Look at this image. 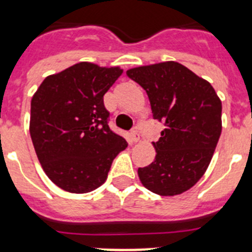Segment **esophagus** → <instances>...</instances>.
I'll return each instance as SVG.
<instances>
[{
    "label": "esophagus",
    "instance_id": "obj_1",
    "mask_svg": "<svg viewBox=\"0 0 252 252\" xmlns=\"http://www.w3.org/2000/svg\"><path fill=\"white\" fill-rule=\"evenodd\" d=\"M130 135H131V140H132L133 142H139L140 141V133H139V130H137L136 127L131 131Z\"/></svg>",
    "mask_w": 252,
    "mask_h": 252
}]
</instances>
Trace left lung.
<instances>
[{"instance_id": "8db88e82", "label": "left lung", "mask_w": 252, "mask_h": 252, "mask_svg": "<svg viewBox=\"0 0 252 252\" xmlns=\"http://www.w3.org/2000/svg\"><path fill=\"white\" fill-rule=\"evenodd\" d=\"M146 91L155 120L165 124L153 142L157 155L139 168L140 182L165 197L182 194L203 177L222 131V103L215 88L177 62L128 69Z\"/></svg>"}]
</instances>
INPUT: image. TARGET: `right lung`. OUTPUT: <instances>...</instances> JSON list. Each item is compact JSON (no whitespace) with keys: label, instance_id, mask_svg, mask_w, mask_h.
<instances>
[{"label":"right lung","instance_id":"1","mask_svg":"<svg viewBox=\"0 0 252 252\" xmlns=\"http://www.w3.org/2000/svg\"><path fill=\"white\" fill-rule=\"evenodd\" d=\"M120 66L81 62L48 75L31 99L30 136L49 179L69 193L92 192L106 182L116 155L127 148L108 127L103 95Z\"/></svg>","mask_w":252,"mask_h":252}]
</instances>
